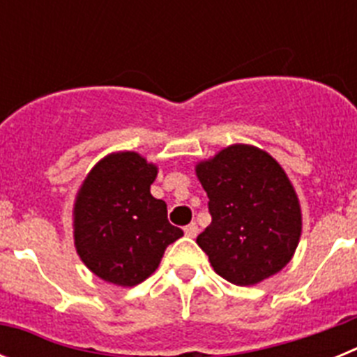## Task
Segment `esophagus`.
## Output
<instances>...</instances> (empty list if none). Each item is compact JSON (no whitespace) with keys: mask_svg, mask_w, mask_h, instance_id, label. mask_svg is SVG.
I'll return each mask as SVG.
<instances>
[{"mask_svg":"<svg viewBox=\"0 0 357 357\" xmlns=\"http://www.w3.org/2000/svg\"><path fill=\"white\" fill-rule=\"evenodd\" d=\"M198 230H200V229H198L197 223H189V225L184 229V232H185V236H188V238H197Z\"/></svg>","mask_w":357,"mask_h":357,"instance_id":"34e87169","label":"esophagus"}]
</instances>
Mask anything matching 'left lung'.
Returning <instances> with one entry per match:
<instances>
[{
  "label": "left lung",
  "instance_id": "obj_1",
  "mask_svg": "<svg viewBox=\"0 0 357 357\" xmlns=\"http://www.w3.org/2000/svg\"><path fill=\"white\" fill-rule=\"evenodd\" d=\"M213 222L197 238L218 275L254 286L291 261L302 211L289 176L268 151L230 144L195 166Z\"/></svg>",
  "mask_w": 357,
  "mask_h": 357
}]
</instances>
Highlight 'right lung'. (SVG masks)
Segmentation results:
<instances>
[{"mask_svg": "<svg viewBox=\"0 0 357 357\" xmlns=\"http://www.w3.org/2000/svg\"><path fill=\"white\" fill-rule=\"evenodd\" d=\"M157 164L137 151L98 160L73 206V238L82 263L110 284L132 288L159 268L169 243L184 236L168 222L166 202L151 197Z\"/></svg>", "mask_w": 357, "mask_h": 357, "instance_id": "1", "label": "right lung"}]
</instances>
